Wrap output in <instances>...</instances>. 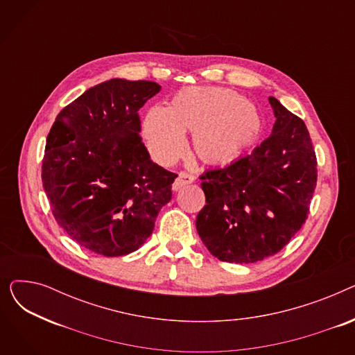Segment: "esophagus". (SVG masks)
I'll list each match as a JSON object with an SVG mask.
<instances>
[{
  "mask_svg": "<svg viewBox=\"0 0 355 355\" xmlns=\"http://www.w3.org/2000/svg\"><path fill=\"white\" fill-rule=\"evenodd\" d=\"M191 182H194V175L182 171V173L178 174V177H177L175 181L173 182V190H174V191H178V190H181L182 187H185V185H189V184H191Z\"/></svg>",
  "mask_w": 355,
  "mask_h": 355,
  "instance_id": "34e87169",
  "label": "esophagus"
}]
</instances>
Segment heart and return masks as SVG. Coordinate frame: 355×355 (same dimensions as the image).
Wrapping results in <instances>:
<instances>
[{
    "mask_svg": "<svg viewBox=\"0 0 355 355\" xmlns=\"http://www.w3.org/2000/svg\"><path fill=\"white\" fill-rule=\"evenodd\" d=\"M262 126L259 110L240 93L226 87H193L177 93L166 109H149L142 130L149 151L164 165L184 154V132L193 134L194 154L202 162L218 165L237 159Z\"/></svg>",
    "mask_w": 355,
    "mask_h": 355,
    "instance_id": "b5f03b06",
    "label": "heart"
}]
</instances>
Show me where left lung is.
I'll list each match as a JSON object with an SVG mask.
<instances>
[{"mask_svg": "<svg viewBox=\"0 0 355 355\" xmlns=\"http://www.w3.org/2000/svg\"><path fill=\"white\" fill-rule=\"evenodd\" d=\"M272 134L249 155L204 173L206 206L196 227L223 262L254 263L285 248L302 227L316 185L308 129L276 98Z\"/></svg>", "mask_w": 355, "mask_h": 355, "instance_id": "left-lung-1", "label": "left lung"}]
</instances>
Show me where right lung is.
<instances>
[{
    "label": "right lung",
    "mask_w": 355,
    "mask_h": 355,
    "mask_svg": "<svg viewBox=\"0 0 355 355\" xmlns=\"http://www.w3.org/2000/svg\"><path fill=\"white\" fill-rule=\"evenodd\" d=\"M161 86L110 79L87 89L55 118L42 165L59 226L82 248L115 257L138 250L171 200L177 174L153 162L138 110Z\"/></svg>",
    "instance_id": "right-lung-1"
}]
</instances>
